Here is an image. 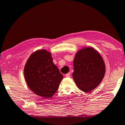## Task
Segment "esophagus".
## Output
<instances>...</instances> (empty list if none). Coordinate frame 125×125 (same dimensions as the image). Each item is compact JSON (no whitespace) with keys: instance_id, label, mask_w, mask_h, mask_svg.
<instances>
[{"instance_id":"esophagus-1","label":"esophagus","mask_w":125,"mask_h":125,"mask_svg":"<svg viewBox=\"0 0 125 125\" xmlns=\"http://www.w3.org/2000/svg\"><path fill=\"white\" fill-rule=\"evenodd\" d=\"M65 76L66 77H70V73H67L66 75H65Z\"/></svg>"}]
</instances>
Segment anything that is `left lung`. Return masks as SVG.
<instances>
[{"label": "left lung", "instance_id": "8db88e82", "mask_svg": "<svg viewBox=\"0 0 125 125\" xmlns=\"http://www.w3.org/2000/svg\"><path fill=\"white\" fill-rule=\"evenodd\" d=\"M73 77L78 88L89 92L100 84L105 74V65L102 58L93 48L79 51L74 59Z\"/></svg>", "mask_w": 125, "mask_h": 125}]
</instances>
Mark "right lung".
Wrapping results in <instances>:
<instances>
[{"instance_id": "obj_1", "label": "right lung", "mask_w": 125, "mask_h": 125, "mask_svg": "<svg viewBox=\"0 0 125 125\" xmlns=\"http://www.w3.org/2000/svg\"><path fill=\"white\" fill-rule=\"evenodd\" d=\"M30 89L38 95L50 98L58 90L63 75L52 61L51 53L45 50L31 55L24 69Z\"/></svg>"}]
</instances>
